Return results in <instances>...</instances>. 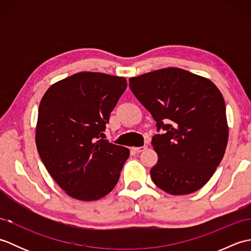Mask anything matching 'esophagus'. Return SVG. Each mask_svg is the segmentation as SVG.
I'll return each instance as SVG.
<instances>
[{
    "label": "esophagus",
    "instance_id": "obj_1",
    "mask_svg": "<svg viewBox=\"0 0 251 251\" xmlns=\"http://www.w3.org/2000/svg\"><path fill=\"white\" fill-rule=\"evenodd\" d=\"M147 148H148L147 146H143V147H134V148H131V149H132V151H135L137 153H140L142 151H145Z\"/></svg>",
    "mask_w": 251,
    "mask_h": 251
}]
</instances>
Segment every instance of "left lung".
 I'll list each match as a JSON object with an SVG mask.
<instances>
[{
	"mask_svg": "<svg viewBox=\"0 0 251 251\" xmlns=\"http://www.w3.org/2000/svg\"><path fill=\"white\" fill-rule=\"evenodd\" d=\"M129 87L150 112L161 135L152 138L156 186L172 195L202 188L225 155L228 126L223 96L209 78L180 68L129 78Z\"/></svg>",
	"mask_w": 251,
	"mask_h": 251,
	"instance_id": "1",
	"label": "left lung"
}]
</instances>
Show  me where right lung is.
I'll list each match as a JSON object with an SVG mask.
<instances>
[{
  "mask_svg": "<svg viewBox=\"0 0 251 251\" xmlns=\"http://www.w3.org/2000/svg\"><path fill=\"white\" fill-rule=\"evenodd\" d=\"M126 87L125 77L79 72L52 84L41 100L37 152L52 179L73 199L100 200L119 181L129 150L99 138Z\"/></svg>",
  "mask_w": 251,
  "mask_h": 251,
  "instance_id": "right-lung-1",
  "label": "right lung"
}]
</instances>
